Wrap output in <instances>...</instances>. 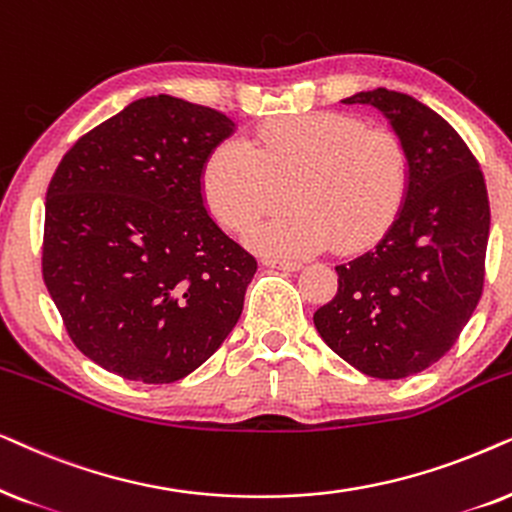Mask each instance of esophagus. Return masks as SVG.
Listing matches in <instances>:
<instances>
[{"instance_id": "34e87169", "label": "esophagus", "mask_w": 512, "mask_h": 512, "mask_svg": "<svg viewBox=\"0 0 512 512\" xmlns=\"http://www.w3.org/2000/svg\"><path fill=\"white\" fill-rule=\"evenodd\" d=\"M262 264H264V267H269V269H283V271H299V269H302V262L274 260V257H264Z\"/></svg>"}]
</instances>
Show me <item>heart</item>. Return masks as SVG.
<instances>
[{"label": "heart", "instance_id": "heart-1", "mask_svg": "<svg viewBox=\"0 0 512 512\" xmlns=\"http://www.w3.org/2000/svg\"><path fill=\"white\" fill-rule=\"evenodd\" d=\"M410 185L403 140L337 112L269 121L250 142L222 140L201 168L208 210L236 234L281 208L288 192L295 208L250 236L257 250L285 257L372 248L403 213Z\"/></svg>", "mask_w": 512, "mask_h": 512}]
</instances>
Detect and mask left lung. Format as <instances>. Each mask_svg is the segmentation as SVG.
Masks as SVG:
<instances>
[{
  "mask_svg": "<svg viewBox=\"0 0 512 512\" xmlns=\"http://www.w3.org/2000/svg\"><path fill=\"white\" fill-rule=\"evenodd\" d=\"M342 102L384 114L410 154L412 185L391 231L339 264L337 295L313 313V325L367 377H412L452 349L480 302L485 177L461 135L412 95L374 88Z\"/></svg>",
  "mask_w": 512,
  "mask_h": 512,
  "instance_id": "1",
  "label": "left lung"
}]
</instances>
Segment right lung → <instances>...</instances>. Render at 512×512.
<instances>
[{
	"label": "right lung",
	"instance_id": "add662e5",
	"mask_svg": "<svg viewBox=\"0 0 512 512\" xmlns=\"http://www.w3.org/2000/svg\"><path fill=\"white\" fill-rule=\"evenodd\" d=\"M236 124L173 95L140 98L58 163L46 192L42 274L74 346L119 377L170 384L220 349L257 262L201 192Z\"/></svg>",
	"mask_w": 512,
	"mask_h": 512
}]
</instances>
